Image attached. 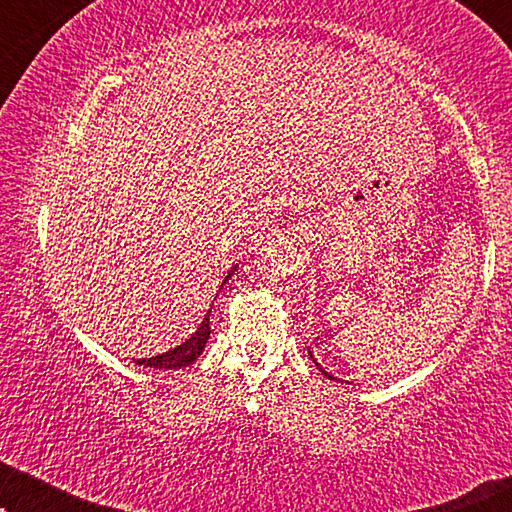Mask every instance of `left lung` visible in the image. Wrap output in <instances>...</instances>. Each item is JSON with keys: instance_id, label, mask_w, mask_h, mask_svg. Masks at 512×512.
<instances>
[{"instance_id": "obj_1", "label": "left lung", "mask_w": 512, "mask_h": 512, "mask_svg": "<svg viewBox=\"0 0 512 512\" xmlns=\"http://www.w3.org/2000/svg\"><path fill=\"white\" fill-rule=\"evenodd\" d=\"M312 361H314V359H312ZM314 363H317V361H314ZM321 373H324V375H328V373H326V370H321ZM328 377H331V375H328ZM331 380H333V377H331Z\"/></svg>"}]
</instances>
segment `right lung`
<instances>
[{"mask_svg":"<svg viewBox=\"0 0 512 512\" xmlns=\"http://www.w3.org/2000/svg\"><path fill=\"white\" fill-rule=\"evenodd\" d=\"M233 275V270L228 272V277ZM226 277V282H228ZM209 333H212V328H209V314L202 321L198 331L193 333V338H188L184 345L170 349V352L160 354V356H151V359H137L139 366H146V368H184V366H191V363L198 359L202 354V349H205L207 340H209Z\"/></svg>","mask_w":512,"mask_h":512,"instance_id":"right-lung-1","label":"right lung"}]
</instances>
